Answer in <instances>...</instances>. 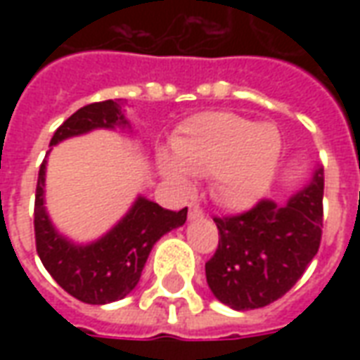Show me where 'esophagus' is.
Here are the masks:
<instances>
[{"instance_id": "obj_1", "label": "esophagus", "mask_w": 360, "mask_h": 360, "mask_svg": "<svg viewBox=\"0 0 360 360\" xmlns=\"http://www.w3.org/2000/svg\"><path fill=\"white\" fill-rule=\"evenodd\" d=\"M200 218H204L202 208H200L198 204H191V206H188V219L193 221V219H200Z\"/></svg>"}]
</instances>
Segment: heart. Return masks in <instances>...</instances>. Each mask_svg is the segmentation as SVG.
<instances>
[{"label": "heart", "mask_w": 360, "mask_h": 360, "mask_svg": "<svg viewBox=\"0 0 360 360\" xmlns=\"http://www.w3.org/2000/svg\"><path fill=\"white\" fill-rule=\"evenodd\" d=\"M172 152H160L158 167L177 191L187 193L193 177L210 175L212 195L221 206L247 210L268 195L283 139L274 123H255L231 111H202L183 121Z\"/></svg>", "instance_id": "heart-1"}]
</instances>
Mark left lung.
I'll return each instance as SVG.
<instances>
[{"label":"left lung","mask_w":360,"mask_h":360,"mask_svg":"<svg viewBox=\"0 0 360 360\" xmlns=\"http://www.w3.org/2000/svg\"><path fill=\"white\" fill-rule=\"evenodd\" d=\"M324 169L285 204L258 202L233 218H216L219 245L206 262V281L219 302L252 310L278 301L316 257L322 237Z\"/></svg>","instance_id":"left-lung-1"}]
</instances>
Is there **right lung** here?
<instances>
[{
    "label": "right lung",
    "mask_w": 360,
    "mask_h": 360,
    "mask_svg": "<svg viewBox=\"0 0 360 360\" xmlns=\"http://www.w3.org/2000/svg\"><path fill=\"white\" fill-rule=\"evenodd\" d=\"M98 129L133 133L121 100L89 103L77 110L53 133L50 146L89 134ZM46 167L40 165L34 202L36 250L46 270L67 293L89 304H108L123 299L139 285L142 268L160 237L187 221V208L164 210L160 204L139 195L115 226L89 243H79L53 226L46 210Z\"/></svg>",
    "instance_id": "1"
}]
</instances>
